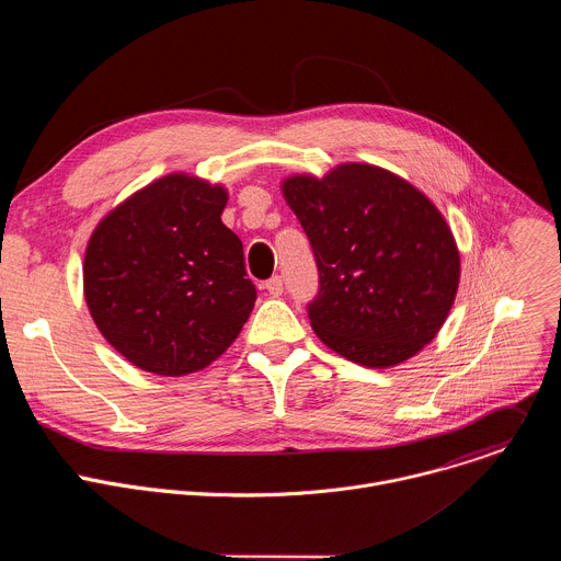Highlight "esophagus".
Instances as JSON below:
<instances>
[{
    "instance_id": "obj_1",
    "label": "esophagus",
    "mask_w": 561,
    "mask_h": 561,
    "mask_svg": "<svg viewBox=\"0 0 561 561\" xmlns=\"http://www.w3.org/2000/svg\"><path fill=\"white\" fill-rule=\"evenodd\" d=\"M266 290H268L273 297H279V295L284 293V282H282V277H279V275L271 277V279L266 282Z\"/></svg>"
}]
</instances>
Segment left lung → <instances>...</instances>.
<instances>
[{
	"mask_svg": "<svg viewBox=\"0 0 561 561\" xmlns=\"http://www.w3.org/2000/svg\"><path fill=\"white\" fill-rule=\"evenodd\" d=\"M282 195L319 268L310 327L337 355L390 368L435 340L455 304L461 257L439 208L381 167L346 162L288 175Z\"/></svg>",
	"mask_w": 561,
	"mask_h": 561,
	"instance_id": "1",
	"label": "left lung"
}]
</instances>
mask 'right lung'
<instances>
[{
    "mask_svg": "<svg viewBox=\"0 0 561 561\" xmlns=\"http://www.w3.org/2000/svg\"><path fill=\"white\" fill-rule=\"evenodd\" d=\"M224 184L169 173L108 210L84 253L98 331L135 368L184 377L210 366L255 306Z\"/></svg>",
    "mask_w": 561,
    "mask_h": 561,
    "instance_id": "obj_1",
    "label": "right lung"
}]
</instances>
